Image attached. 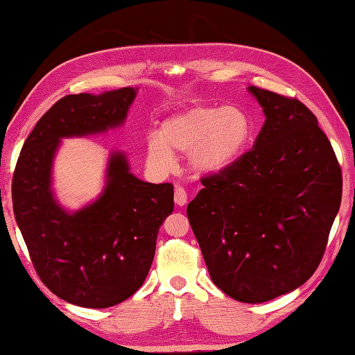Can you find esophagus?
<instances>
[{
  "instance_id": "1",
  "label": "esophagus",
  "mask_w": 355,
  "mask_h": 355,
  "mask_svg": "<svg viewBox=\"0 0 355 355\" xmlns=\"http://www.w3.org/2000/svg\"><path fill=\"white\" fill-rule=\"evenodd\" d=\"M173 199H175L177 206H184V204H187V201H188L187 189H184L183 187H180V184H177V187H175V196H173Z\"/></svg>"
}]
</instances>
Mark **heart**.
Here are the masks:
<instances>
[{
  "instance_id": "heart-1",
  "label": "heart",
  "mask_w": 355,
  "mask_h": 355,
  "mask_svg": "<svg viewBox=\"0 0 355 355\" xmlns=\"http://www.w3.org/2000/svg\"><path fill=\"white\" fill-rule=\"evenodd\" d=\"M252 122L243 107L199 104L168 117L161 133L148 139V157L154 166L171 168L175 154H191L199 172H217L236 161L246 149Z\"/></svg>"
}]
</instances>
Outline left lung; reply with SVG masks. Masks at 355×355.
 I'll return each mask as SVG.
<instances>
[{
	"label": "left lung",
	"instance_id": "1",
	"mask_svg": "<svg viewBox=\"0 0 355 355\" xmlns=\"http://www.w3.org/2000/svg\"><path fill=\"white\" fill-rule=\"evenodd\" d=\"M249 92L266 114L254 148L204 175L187 214L216 286L256 304L317 270L341 206L343 173L306 104L259 87Z\"/></svg>",
	"mask_w": 355,
	"mask_h": 355
}]
</instances>
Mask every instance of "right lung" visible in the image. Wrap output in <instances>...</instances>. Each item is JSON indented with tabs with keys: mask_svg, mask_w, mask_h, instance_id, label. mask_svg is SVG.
Listing matches in <instances>:
<instances>
[{
	"mask_svg": "<svg viewBox=\"0 0 355 355\" xmlns=\"http://www.w3.org/2000/svg\"><path fill=\"white\" fill-rule=\"evenodd\" d=\"M135 94L121 88L59 99L28 135L14 171V216L37 275L58 297L80 307L117 306L141 288L159 228L173 211V184L141 182L121 153L109 159L98 201L69 214L53 198L51 166L61 138L121 125Z\"/></svg>",
	"mask_w": 355,
	"mask_h": 355,
	"instance_id": "obj_1",
	"label": "right lung"
}]
</instances>
